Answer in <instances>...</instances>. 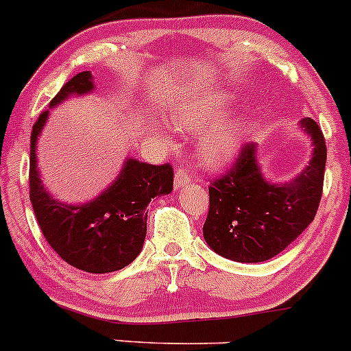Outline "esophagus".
<instances>
[{
	"label": "esophagus",
	"mask_w": 351,
	"mask_h": 351,
	"mask_svg": "<svg viewBox=\"0 0 351 351\" xmlns=\"http://www.w3.org/2000/svg\"><path fill=\"white\" fill-rule=\"evenodd\" d=\"M189 182H191V174H189V172H187L186 169H177L176 177H174L176 189L187 186V184H189Z\"/></svg>",
	"instance_id": "1"
}]
</instances>
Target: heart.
<instances>
[{
  "label": "heart",
  "mask_w": 351,
  "mask_h": 351,
  "mask_svg": "<svg viewBox=\"0 0 351 351\" xmlns=\"http://www.w3.org/2000/svg\"><path fill=\"white\" fill-rule=\"evenodd\" d=\"M231 99L225 96L206 97L182 104L174 113V120L182 132L201 133L228 114ZM241 143V126L231 121L206 133L199 142V155L206 165L219 167L226 164Z\"/></svg>",
  "instance_id": "1"
}]
</instances>
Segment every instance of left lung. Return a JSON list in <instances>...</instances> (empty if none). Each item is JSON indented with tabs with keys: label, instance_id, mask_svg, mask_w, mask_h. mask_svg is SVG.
Here are the masks:
<instances>
[{
	"label": "left lung",
	"instance_id": "left-lung-1",
	"mask_svg": "<svg viewBox=\"0 0 351 351\" xmlns=\"http://www.w3.org/2000/svg\"><path fill=\"white\" fill-rule=\"evenodd\" d=\"M313 138V160L291 184L262 177L256 143H243L233 165L211 180L202 233L213 250L234 262H265L285 250L309 226L323 194L326 142L313 118L301 121Z\"/></svg>",
	"mask_w": 351,
	"mask_h": 351
}]
</instances>
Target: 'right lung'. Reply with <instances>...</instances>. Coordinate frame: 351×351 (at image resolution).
Returning <instances> with one entry per match:
<instances>
[{
  "instance_id": "add662e5",
  "label": "right lung",
  "mask_w": 351,
  "mask_h": 351,
  "mask_svg": "<svg viewBox=\"0 0 351 351\" xmlns=\"http://www.w3.org/2000/svg\"><path fill=\"white\" fill-rule=\"evenodd\" d=\"M93 89L91 72L75 74L50 101V108L71 95ZM49 110L34 123L30 136V201L47 243L69 265L91 274L120 270L136 258L147 234V206L174 187L171 164L152 165L128 158L120 177L101 196L82 206L53 199L42 186L37 171V136Z\"/></svg>"
}]
</instances>
